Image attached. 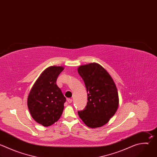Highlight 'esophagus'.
<instances>
[{
  "label": "esophagus",
  "mask_w": 157,
  "mask_h": 157,
  "mask_svg": "<svg viewBox=\"0 0 157 157\" xmlns=\"http://www.w3.org/2000/svg\"><path fill=\"white\" fill-rule=\"evenodd\" d=\"M67 101H68V102L69 103H71L73 101V100H72L71 98H68V99H67Z\"/></svg>",
  "instance_id": "esophagus-1"
}]
</instances>
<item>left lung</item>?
Here are the masks:
<instances>
[{
	"label": "left lung",
	"mask_w": 157,
	"mask_h": 157,
	"mask_svg": "<svg viewBox=\"0 0 157 157\" xmlns=\"http://www.w3.org/2000/svg\"><path fill=\"white\" fill-rule=\"evenodd\" d=\"M78 71L87 92V105L84 110L78 112V115L89 128L102 126L118 109L119 99L116 85L109 73L98 63L80 66Z\"/></svg>",
	"instance_id": "1"
}]
</instances>
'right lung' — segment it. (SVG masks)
Instances as JSON below:
<instances>
[{
    "label": "right lung",
    "mask_w": 157,
    "mask_h": 157,
    "mask_svg": "<svg viewBox=\"0 0 157 157\" xmlns=\"http://www.w3.org/2000/svg\"><path fill=\"white\" fill-rule=\"evenodd\" d=\"M52 66L45 70L33 85L28 97V107L33 118L44 126H48L60 118L66 98L56 81L63 70Z\"/></svg>",
    "instance_id": "1"
}]
</instances>
